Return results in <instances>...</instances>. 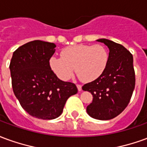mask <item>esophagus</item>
I'll return each mask as SVG.
<instances>
[{"label": "esophagus", "mask_w": 147, "mask_h": 147, "mask_svg": "<svg viewBox=\"0 0 147 147\" xmlns=\"http://www.w3.org/2000/svg\"><path fill=\"white\" fill-rule=\"evenodd\" d=\"M76 86H77V89H78L79 91H81V90H82V86H81V85H80V84H77Z\"/></svg>", "instance_id": "obj_1"}]
</instances>
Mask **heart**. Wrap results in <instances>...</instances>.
<instances>
[{
	"label": "heart",
	"mask_w": 147,
	"mask_h": 147,
	"mask_svg": "<svg viewBox=\"0 0 147 147\" xmlns=\"http://www.w3.org/2000/svg\"><path fill=\"white\" fill-rule=\"evenodd\" d=\"M61 57L49 59V67L60 80H69L75 67L77 76L88 83L97 80L104 72L108 64L109 52L101 44L76 45L64 49Z\"/></svg>",
	"instance_id": "1"
}]
</instances>
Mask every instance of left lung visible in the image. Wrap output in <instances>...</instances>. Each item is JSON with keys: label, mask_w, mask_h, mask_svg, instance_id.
<instances>
[{"label": "left lung", "mask_w": 147, "mask_h": 147, "mask_svg": "<svg viewBox=\"0 0 147 147\" xmlns=\"http://www.w3.org/2000/svg\"><path fill=\"white\" fill-rule=\"evenodd\" d=\"M97 42L109 49L108 64L101 76L82 88L93 95L92 102L86 107L88 115L108 120L121 113L131 98L136 84L133 57L123 45L111 40L101 38Z\"/></svg>", "instance_id": "8db88e82"}]
</instances>
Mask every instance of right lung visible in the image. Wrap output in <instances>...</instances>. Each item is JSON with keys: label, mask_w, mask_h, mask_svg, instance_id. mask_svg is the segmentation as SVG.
Here are the masks:
<instances>
[{"label": "right lung", "mask_w": 147, "mask_h": 147, "mask_svg": "<svg viewBox=\"0 0 147 147\" xmlns=\"http://www.w3.org/2000/svg\"><path fill=\"white\" fill-rule=\"evenodd\" d=\"M55 48L51 42H27L13 53L9 65L13 92L21 106L42 120L59 117L67 98L78 92L74 83L58 79L49 67Z\"/></svg>", "instance_id": "right-lung-1"}]
</instances>
